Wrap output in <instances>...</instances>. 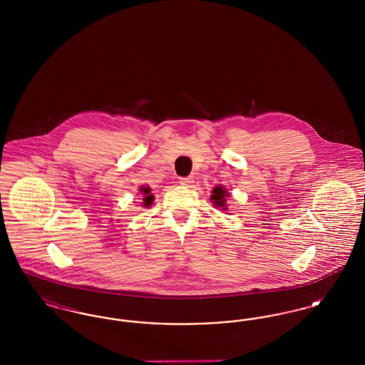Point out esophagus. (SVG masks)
<instances>
[{
  "label": "esophagus",
  "instance_id": "esophagus-1",
  "mask_svg": "<svg viewBox=\"0 0 365 365\" xmlns=\"http://www.w3.org/2000/svg\"><path fill=\"white\" fill-rule=\"evenodd\" d=\"M179 183H180L182 186H186V187H189V186H191V183H194V179H192L191 176H187V178H180Z\"/></svg>",
  "mask_w": 365,
  "mask_h": 365
}]
</instances>
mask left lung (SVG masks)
Instances as JSON below:
<instances>
[{
  "label": "left lung",
  "instance_id": "obj_1",
  "mask_svg": "<svg viewBox=\"0 0 365 365\" xmlns=\"http://www.w3.org/2000/svg\"><path fill=\"white\" fill-rule=\"evenodd\" d=\"M230 192H227L226 189L223 186H216L213 190H212V195H210V200H212V204L215 208H219L220 210H227V198H228Z\"/></svg>",
  "mask_w": 365,
  "mask_h": 365
}]
</instances>
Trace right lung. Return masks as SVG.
<instances>
[{
    "instance_id": "obj_1",
    "label": "right lung",
    "mask_w": 365,
    "mask_h": 365,
    "mask_svg": "<svg viewBox=\"0 0 365 365\" xmlns=\"http://www.w3.org/2000/svg\"><path fill=\"white\" fill-rule=\"evenodd\" d=\"M139 191H142V195H143V207L149 208L155 200V197L152 194V189L149 186H140Z\"/></svg>"
}]
</instances>
